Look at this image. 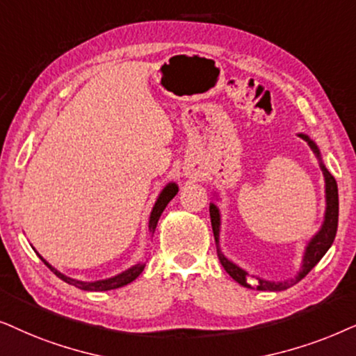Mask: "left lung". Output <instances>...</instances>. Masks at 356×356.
Instances as JSON below:
<instances>
[{"mask_svg":"<svg viewBox=\"0 0 356 356\" xmlns=\"http://www.w3.org/2000/svg\"><path fill=\"white\" fill-rule=\"evenodd\" d=\"M302 140L307 141L309 148L312 149V153L316 154V158L319 159V165L322 169V174H324V182H325V211H324V221L319 227V231L312 236V238L307 241L305 252H302V260H301V267L300 272L296 273L295 278H290V280L285 282H270L265 280V278L260 277H252L255 280L252 283H249V273L245 272L243 267H239L238 264H234L233 260H229L225 254L221 252L220 249V231H221V211L215 203H210V218H211V227H213V236H215V243H216V252H218V259L229 277L239 283V285L248 286V288H254V290L259 291H282L286 290L293 285H296L298 282L302 280L307 273L311 272L312 268L316 267V264L324 257L327 250L330 249L332 245L335 234H337V226H339V191H337V182H335L334 175L327 170V168L322 163V156H321V149L314 141H312L309 136L306 134H300Z\"/></svg>","mask_w":356,"mask_h":356,"instance_id":"obj_1","label":"left lung"}]
</instances>
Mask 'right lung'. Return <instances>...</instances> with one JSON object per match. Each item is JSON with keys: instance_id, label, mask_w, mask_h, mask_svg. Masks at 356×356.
<instances>
[{"instance_id": "right-lung-1", "label": "right lung", "mask_w": 356, "mask_h": 356, "mask_svg": "<svg viewBox=\"0 0 356 356\" xmlns=\"http://www.w3.org/2000/svg\"><path fill=\"white\" fill-rule=\"evenodd\" d=\"M177 192H179L177 184L169 182V184H165V187L163 188V191H161L158 198H156L153 210H151V213H149V221H148V229H149L151 234H154V229H156V226H158V221H159L161 215H163L164 208L168 207V203L172 200L175 195H177ZM35 252H37V250H35ZM37 255H39V257L42 259V262H44L47 267H49L51 272L56 275V277L68 283V285H73V286L79 288V290H84V291H108V290H117V288L129 285V283H131L140 277L141 272L145 270V265H146V264H135V265H131L130 268L123 270V272L113 275V277L104 278V280L83 282V280H76V278L66 277L65 273H61L55 267H51V265L47 262V260L42 257L39 252H37Z\"/></svg>"}]
</instances>
